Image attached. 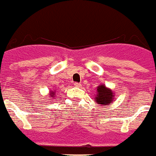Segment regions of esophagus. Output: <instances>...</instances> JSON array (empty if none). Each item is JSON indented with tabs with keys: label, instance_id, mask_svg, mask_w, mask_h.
I'll return each mask as SVG.
<instances>
[{
	"label": "esophagus",
	"instance_id": "obj_1",
	"mask_svg": "<svg viewBox=\"0 0 156 156\" xmlns=\"http://www.w3.org/2000/svg\"><path fill=\"white\" fill-rule=\"evenodd\" d=\"M74 86H75L76 87H80V84L78 83V82H75V83H74Z\"/></svg>",
	"mask_w": 156,
	"mask_h": 156
}]
</instances>
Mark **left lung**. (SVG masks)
Listing matches in <instances>:
<instances>
[{"label":"left lung","mask_w":156,"mask_h":156,"mask_svg":"<svg viewBox=\"0 0 156 156\" xmlns=\"http://www.w3.org/2000/svg\"><path fill=\"white\" fill-rule=\"evenodd\" d=\"M97 96L98 97H96L95 101H97L98 104H101L103 106L109 104L111 101H112V99H113L112 91L110 89H108L104 85L98 87Z\"/></svg>","instance_id":"1"}]
</instances>
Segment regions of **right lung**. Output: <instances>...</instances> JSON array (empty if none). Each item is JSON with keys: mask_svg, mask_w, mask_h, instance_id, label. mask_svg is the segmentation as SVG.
Returning a JSON list of instances; mask_svg holds the SVG:
<instances>
[{"mask_svg": "<svg viewBox=\"0 0 156 156\" xmlns=\"http://www.w3.org/2000/svg\"><path fill=\"white\" fill-rule=\"evenodd\" d=\"M49 95H50V96H52V98H54V97H55V93H54V92H53V91H52L51 94H49Z\"/></svg>", "mask_w": 156, "mask_h": 156, "instance_id": "add662e5", "label": "right lung"}]
</instances>
